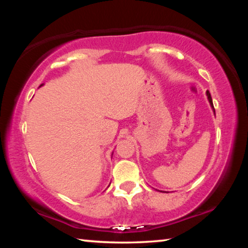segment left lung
<instances>
[{
	"mask_svg": "<svg viewBox=\"0 0 248 248\" xmlns=\"http://www.w3.org/2000/svg\"><path fill=\"white\" fill-rule=\"evenodd\" d=\"M207 96H208V99H209V103L211 105V107L213 108V111H215V107H213V103H212V98H211V95H210L209 91H207Z\"/></svg>",
	"mask_w": 248,
	"mask_h": 248,
	"instance_id": "obj_1",
	"label": "left lung"
}]
</instances>
